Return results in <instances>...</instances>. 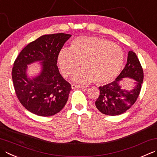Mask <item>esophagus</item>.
<instances>
[{
    "label": "esophagus",
    "instance_id": "34e87169",
    "mask_svg": "<svg viewBox=\"0 0 157 157\" xmlns=\"http://www.w3.org/2000/svg\"><path fill=\"white\" fill-rule=\"evenodd\" d=\"M71 88H82V89H85L86 90V86L82 85H78V84H71Z\"/></svg>",
    "mask_w": 157,
    "mask_h": 157
}]
</instances>
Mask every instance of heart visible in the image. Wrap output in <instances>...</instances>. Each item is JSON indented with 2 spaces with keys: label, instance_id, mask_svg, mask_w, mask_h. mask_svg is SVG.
<instances>
[{
  "label": "heart",
  "instance_id": "obj_1",
  "mask_svg": "<svg viewBox=\"0 0 157 157\" xmlns=\"http://www.w3.org/2000/svg\"><path fill=\"white\" fill-rule=\"evenodd\" d=\"M84 67L73 79L77 82L106 83L113 80L121 71L124 53L121 47L97 36H78L71 41L69 48L60 50L58 65L65 77L73 75L81 64Z\"/></svg>",
  "mask_w": 157,
  "mask_h": 157
}]
</instances>
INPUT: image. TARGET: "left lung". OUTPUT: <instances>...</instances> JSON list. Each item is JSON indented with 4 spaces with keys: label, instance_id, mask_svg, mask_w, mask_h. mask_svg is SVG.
Returning a JSON list of instances; mask_svg holds the SVG:
<instances>
[{
    "label": "left lung",
    "instance_id": "obj_1",
    "mask_svg": "<svg viewBox=\"0 0 157 157\" xmlns=\"http://www.w3.org/2000/svg\"><path fill=\"white\" fill-rule=\"evenodd\" d=\"M124 77H131L136 80V86L131 91L122 89L119 85ZM144 79V71L139 59L135 52L129 51L127 63L114 81L100 86L99 97L95 105L105 115L116 116L124 113L136 103L140 93Z\"/></svg>",
    "mask_w": 157,
    "mask_h": 157
}]
</instances>
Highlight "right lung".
I'll return each mask as SVG.
<instances>
[{"instance_id": "1", "label": "right lung", "mask_w": 157, "mask_h": 157, "mask_svg": "<svg viewBox=\"0 0 157 157\" xmlns=\"http://www.w3.org/2000/svg\"><path fill=\"white\" fill-rule=\"evenodd\" d=\"M71 35L56 33L45 35L28 44L15 60L12 79L18 100L34 114L50 116L65 105L71 86L60 75L57 56ZM43 61L42 71L33 80L27 78V64Z\"/></svg>"}]
</instances>
